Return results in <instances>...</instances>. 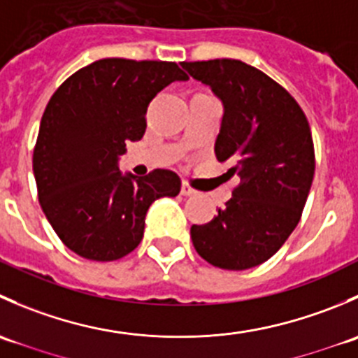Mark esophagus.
<instances>
[{
  "instance_id": "34e87169",
  "label": "esophagus",
  "mask_w": 358,
  "mask_h": 358,
  "mask_svg": "<svg viewBox=\"0 0 358 358\" xmlns=\"http://www.w3.org/2000/svg\"><path fill=\"white\" fill-rule=\"evenodd\" d=\"M180 192H182V196H185V197H189V196H196V190H194L192 187H190L189 183H187V182H183V183H182V190H180Z\"/></svg>"
}]
</instances>
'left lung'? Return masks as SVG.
Returning a JSON list of instances; mask_svg holds the SVG:
<instances>
[{
    "label": "left lung",
    "mask_w": 358,
    "mask_h": 358,
    "mask_svg": "<svg viewBox=\"0 0 358 358\" xmlns=\"http://www.w3.org/2000/svg\"><path fill=\"white\" fill-rule=\"evenodd\" d=\"M223 102L215 154L241 183L232 199L190 237L201 258L223 270H248L272 258L301 218L315 150L305 112L286 88L241 60L183 62Z\"/></svg>",
    "instance_id": "obj_1"
}]
</instances>
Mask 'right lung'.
Masks as SVG:
<instances>
[{"mask_svg": "<svg viewBox=\"0 0 358 358\" xmlns=\"http://www.w3.org/2000/svg\"><path fill=\"white\" fill-rule=\"evenodd\" d=\"M189 76L175 62L102 59L59 86L43 112L32 169L50 225L76 255L114 262L140 244L159 197L180 194V176L154 169L121 175L119 156L147 128L150 100Z\"/></svg>", "mask_w": 358, "mask_h": 358, "instance_id": "obj_1", "label": "right lung"}]
</instances>
